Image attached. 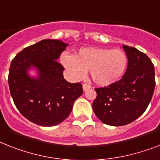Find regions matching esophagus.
Segmentation results:
<instances>
[{
    "instance_id": "34e87169",
    "label": "esophagus",
    "mask_w": 160,
    "mask_h": 160,
    "mask_svg": "<svg viewBox=\"0 0 160 160\" xmlns=\"http://www.w3.org/2000/svg\"><path fill=\"white\" fill-rule=\"evenodd\" d=\"M90 88H91V86L88 85V84H83L82 85V89L84 92H86V91H88V90H89Z\"/></svg>"
}]
</instances>
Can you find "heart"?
Instances as JSON below:
<instances>
[{
    "label": "heart",
    "instance_id": "1",
    "mask_svg": "<svg viewBox=\"0 0 160 160\" xmlns=\"http://www.w3.org/2000/svg\"><path fill=\"white\" fill-rule=\"evenodd\" d=\"M61 61L72 78H82L86 71H90L92 81L103 87L118 81L128 66L126 54L118 49L83 48L75 56L63 54Z\"/></svg>",
    "mask_w": 160,
    "mask_h": 160
}]
</instances>
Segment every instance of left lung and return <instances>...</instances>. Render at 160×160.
<instances>
[{
    "label": "left lung",
    "instance_id": "left-lung-1",
    "mask_svg": "<svg viewBox=\"0 0 160 160\" xmlns=\"http://www.w3.org/2000/svg\"><path fill=\"white\" fill-rule=\"evenodd\" d=\"M128 68L119 81L96 88L92 109L101 122L123 126L139 118L148 107L155 87L154 64L145 53L122 45Z\"/></svg>",
    "mask_w": 160,
    "mask_h": 160
}]
</instances>
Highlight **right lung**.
I'll return each mask as SVG.
<instances>
[{
    "instance_id": "obj_1",
    "label": "right lung",
    "mask_w": 160,
    "mask_h": 160,
    "mask_svg": "<svg viewBox=\"0 0 160 160\" xmlns=\"http://www.w3.org/2000/svg\"><path fill=\"white\" fill-rule=\"evenodd\" d=\"M68 44L45 39L24 48L11 61L8 82L14 105L36 124L52 127L68 118L74 101L82 94L81 83L64 78V68L57 61ZM35 68L38 76L28 71Z\"/></svg>"
}]
</instances>
